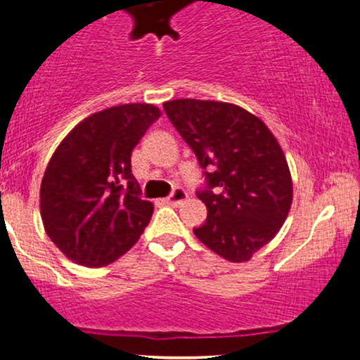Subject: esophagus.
<instances>
[{"instance_id": "1", "label": "esophagus", "mask_w": 360, "mask_h": 360, "mask_svg": "<svg viewBox=\"0 0 360 360\" xmlns=\"http://www.w3.org/2000/svg\"><path fill=\"white\" fill-rule=\"evenodd\" d=\"M184 200H188L186 190H183V188H174V191L170 193V196L167 198V203L169 205H179Z\"/></svg>"}]
</instances>
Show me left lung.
I'll return each mask as SVG.
<instances>
[{
    "mask_svg": "<svg viewBox=\"0 0 360 360\" xmlns=\"http://www.w3.org/2000/svg\"><path fill=\"white\" fill-rule=\"evenodd\" d=\"M164 110L205 169L207 186L196 196L207 221L193 233L222 259L247 262L278 234L293 200L278 139L259 117L233 103L184 98L164 103Z\"/></svg>",
    "mask_w": 360,
    "mask_h": 360,
    "instance_id": "1",
    "label": "left lung"
}]
</instances>
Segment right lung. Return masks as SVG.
I'll use <instances>...</instances> for the list:
<instances>
[{
    "mask_svg": "<svg viewBox=\"0 0 360 360\" xmlns=\"http://www.w3.org/2000/svg\"><path fill=\"white\" fill-rule=\"evenodd\" d=\"M158 117L148 103L110 107L79 122L53 153L41 183V217L72 262L108 266L148 226L153 203L141 200L131 153Z\"/></svg>",
    "mask_w": 360,
    "mask_h": 360,
    "instance_id": "add662e5",
    "label": "right lung"
}]
</instances>
